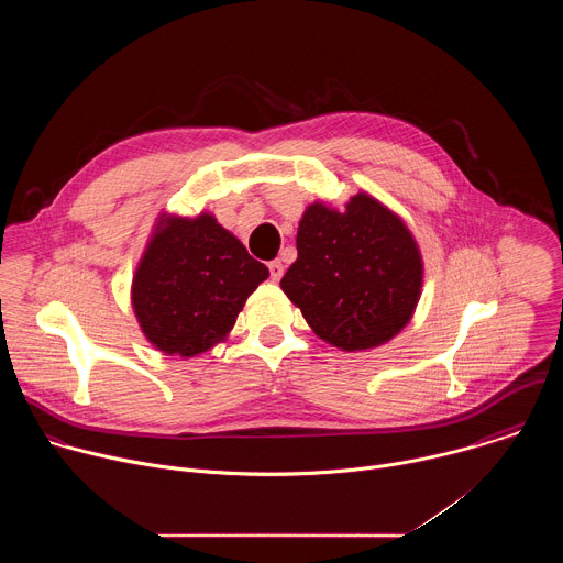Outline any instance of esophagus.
<instances>
[{
	"label": "esophagus",
	"mask_w": 563,
	"mask_h": 563,
	"mask_svg": "<svg viewBox=\"0 0 563 563\" xmlns=\"http://www.w3.org/2000/svg\"><path fill=\"white\" fill-rule=\"evenodd\" d=\"M283 274H285V265H283L280 261H272V263H269V276H272V280L278 283V280L283 278Z\"/></svg>",
	"instance_id": "obj_1"
}]
</instances>
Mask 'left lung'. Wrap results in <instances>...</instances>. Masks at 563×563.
Wrapping results in <instances>:
<instances>
[{"mask_svg":"<svg viewBox=\"0 0 563 563\" xmlns=\"http://www.w3.org/2000/svg\"><path fill=\"white\" fill-rule=\"evenodd\" d=\"M298 258L280 280L316 336L345 352L387 343L408 325L423 263L406 222L367 194L343 211L313 202L296 235Z\"/></svg>","mask_w":563,"mask_h":563,"instance_id":"obj_1","label":"left lung"}]
</instances>
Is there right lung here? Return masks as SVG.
Returning <instances> with one entry per match:
<instances>
[{"mask_svg": "<svg viewBox=\"0 0 563 563\" xmlns=\"http://www.w3.org/2000/svg\"><path fill=\"white\" fill-rule=\"evenodd\" d=\"M267 276L213 216H163L133 276L131 300L148 343L187 358L224 341Z\"/></svg>", "mask_w": 563, "mask_h": 563, "instance_id": "obj_1", "label": "right lung"}]
</instances>
